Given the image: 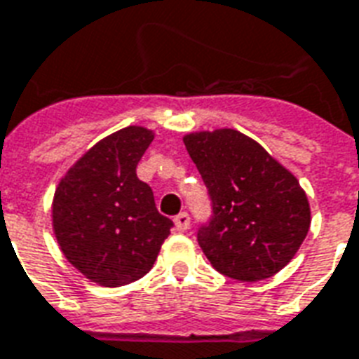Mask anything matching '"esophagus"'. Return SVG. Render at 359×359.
Returning <instances> with one entry per match:
<instances>
[{"label":"esophagus","instance_id":"34e87169","mask_svg":"<svg viewBox=\"0 0 359 359\" xmlns=\"http://www.w3.org/2000/svg\"><path fill=\"white\" fill-rule=\"evenodd\" d=\"M175 226L179 231H186L190 228V215L188 212H180V215L175 216Z\"/></svg>","mask_w":359,"mask_h":359}]
</instances>
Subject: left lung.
Instances as JSON below:
<instances>
[{"mask_svg": "<svg viewBox=\"0 0 359 359\" xmlns=\"http://www.w3.org/2000/svg\"><path fill=\"white\" fill-rule=\"evenodd\" d=\"M184 144L209 190L212 215L198 229L207 259L243 283L273 277L294 258L311 226L297 179L235 130L190 133Z\"/></svg>", "mask_w": 359, "mask_h": 359, "instance_id": "8db88e82", "label": "left lung"}]
</instances>
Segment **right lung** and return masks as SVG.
I'll list each match as a JSON object with an SVG mask.
<instances>
[{
    "instance_id": "add662e5",
    "label": "right lung",
    "mask_w": 359,
    "mask_h": 359,
    "mask_svg": "<svg viewBox=\"0 0 359 359\" xmlns=\"http://www.w3.org/2000/svg\"><path fill=\"white\" fill-rule=\"evenodd\" d=\"M154 133L130 126L105 137L60 180L52 226L73 267L101 286L135 283L154 265L173 222L137 179Z\"/></svg>"
}]
</instances>
